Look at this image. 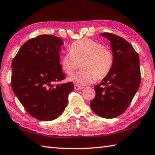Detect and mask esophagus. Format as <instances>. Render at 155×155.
Instances as JSON below:
<instances>
[{"mask_svg": "<svg viewBox=\"0 0 155 155\" xmlns=\"http://www.w3.org/2000/svg\"><path fill=\"white\" fill-rule=\"evenodd\" d=\"M74 88L75 90H82V89H83V87H80V86H78L77 85H74Z\"/></svg>", "mask_w": 155, "mask_h": 155, "instance_id": "obj_1", "label": "esophagus"}]
</instances>
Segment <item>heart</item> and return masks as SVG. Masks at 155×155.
I'll use <instances>...</instances> for the list:
<instances>
[{"instance_id": "heart-1", "label": "heart", "mask_w": 155, "mask_h": 155, "mask_svg": "<svg viewBox=\"0 0 155 155\" xmlns=\"http://www.w3.org/2000/svg\"><path fill=\"white\" fill-rule=\"evenodd\" d=\"M81 61L82 70L68 78V81L84 86L109 74L114 64V55L111 50L98 41L83 39L73 43L70 51L62 57L61 69L65 74L72 75Z\"/></svg>"}]
</instances>
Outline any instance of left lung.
Listing matches in <instances>:
<instances>
[{"mask_svg":"<svg viewBox=\"0 0 155 155\" xmlns=\"http://www.w3.org/2000/svg\"><path fill=\"white\" fill-rule=\"evenodd\" d=\"M101 35L110 41L114 64L109 74L94 86L96 96L90 107L97 115L110 119L126 111L140 87V58L124 39L109 33Z\"/></svg>","mask_w":155,"mask_h":155,"instance_id":"1","label":"left lung"}]
</instances>
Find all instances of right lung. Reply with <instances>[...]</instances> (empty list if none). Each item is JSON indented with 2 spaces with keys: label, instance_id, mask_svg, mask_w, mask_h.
Returning a JSON list of instances; mask_svg holds the SVG:
<instances>
[{
  "label": "right lung",
  "instance_id": "right-lung-1",
  "mask_svg": "<svg viewBox=\"0 0 155 155\" xmlns=\"http://www.w3.org/2000/svg\"><path fill=\"white\" fill-rule=\"evenodd\" d=\"M63 44L58 37L38 36L26 41L12 61L13 91L28 114L41 121L61 115L74 90L72 82L54 84L65 78L60 64Z\"/></svg>",
  "mask_w": 155,
  "mask_h": 155
}]
</instances>
